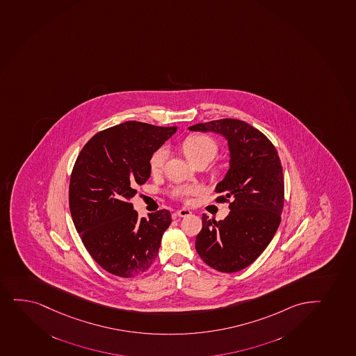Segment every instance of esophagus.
Segmentation results:
<instances>
[{
    "instance_id": "esophagus-1",
    "label": "esophagus",
    "mask_w": 356,
    "mask_h": 356,
    "mask_svg": "<svg viewBox=\"0 0 356 356\" xmlns=\"http://www.w3.org/2000/svg\"><path fill=\"white\" fill-rule=\"evenodd\" d=\"M191 214H192V212H191L189 209H187V208H180V209H177V211H176V216H180V218L191 216Z\"/></svg>"
}]
</instances>
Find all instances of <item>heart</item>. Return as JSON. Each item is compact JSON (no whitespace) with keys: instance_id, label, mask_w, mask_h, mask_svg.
Here are the masks:
<instances>
[{"instance_id":"heart-1","label":"heart","mask_w":356,"mask_h":356,"mask_svg":"<svg viewBox=\"0 0 356 356\" xmlns=\"http://www.w3.org/2000/svg\"><path fill=\"white\" fill-rule=\"evenodd\" d=\"M182 152L191 163L196 164L202 161L206 162L212 161L218 152V147L211 137L197 134V135L187 137L184 140ZM167 157H168L167 150L164 149L157 150L150 159V172L152 174H159L163 169ZM197 191L199 188L195 186H182V187L175 188L172 192V195L177 199H184L186 196L192 195Z\"/></svg>"}]
</instances>
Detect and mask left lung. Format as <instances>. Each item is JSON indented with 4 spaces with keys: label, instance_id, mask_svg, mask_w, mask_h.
<instances>
[{
    "label": "left lung",
    "instance_id": "8db88e82",
    "mask_svg": "<svg viewBox=\"0 0 356 356\" xmlns=\"http://www.w3.org/2000/svg\"><path fill=\"white\" fill-rule=\"evenodd\" d=\"M188 129L221 135L229 150V167L216 192V200L231 199V212L220 221L202 216L196 252L214 270L240 271L263 253L280 226L284 206L280 156L263 132L243 120L225 118Z\"/></svg>",
    "mask_w": 356,
    "mask_h": 356
}]
</instances>
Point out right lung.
<instances>
[{
	"label": "right lung",
	"mask_w": 356,
	"mask_h": 356,
	"mask_svg": "<svg viewBox=\"0 0 356 356\" xmlns=\"http://www.w3.org/2000/svg\"><path fill=\"white\" fill-rule=\"evenodd\" d=\"M177 128L125 122L81 149L70 181V209L81 241L105 271L130 278L147 271L172 224L167 209L138 219L130 204L150 177V159Z\"/></svg>",
	"instance_id": "1"
}]
</instances>
